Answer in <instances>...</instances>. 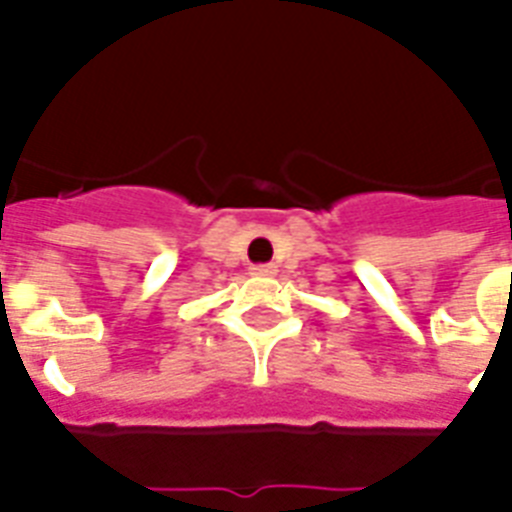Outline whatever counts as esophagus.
Wrapping results in <instances>:
<instances>
[{
  "instance_id": "obj_1",
  "label": "esophagus",
  "mask_w": 512,
  "mask_h": 512,
  "mask_svg": "<svg viewBox=\"0 0 512 512\" xmlns=\"http://www.w3.org/2000/svg\"><path fill=\"white\" fill-rule=\"evenodd\" d=\"M252 273H255V276H273V273H276V265H255Z\"/></svg>"
}]
</instances>
